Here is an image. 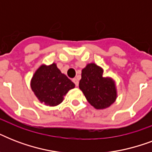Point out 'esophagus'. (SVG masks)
I'll list each match as a JSON object with an SVG mask.
<instances>
[{
    "label": "esophagus",
    "mask_w": 152,
    "mask_h": 152,
    "mask_svg": "<svg viewBox=\"0 0 152 152\" xmlns=\"http://www.w3.org/2000/svg\"><path fill=\"white\" fill-rule=\"evenodd\" d=\"M72 81L74 82V83L76 84V86H78L79 85V80L77 78H74L73 80H72Z\"/></svg>",
    "instance_id": "34e87169"
}]
</instances>
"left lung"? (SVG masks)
<instances>
[{"label": "left lung", "mask_w": 152, "mask_h": 152, "mask_svg": "<svg viewBox=\"0 0 152 152\" xmlns=\"http://www.w3.org/2000/svg\"><path fill=\"white\" fill-rule=\"evenodd\" d=\"M103 72L102 67L89 63L82 69L79 83L88 102L96 110L108 108L118 97L115 81L110 76H103Z\"/></svg>", "instance_id": "8db88e82"}]
</instances>
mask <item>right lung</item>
Instances as JSON below:
<instances>
[{"label": "right lung", "instance_id": "1", "mask_svg": "<svg viewBox=\"0 0 152 152\" xmlns=\"http://www.w3.org/2000/svg\"><path fill=\"white\" fill-rule=\"evenodd\" d=\"M31 88L40 102L56 106L63 102L69 90L75 88V83L61 73L56 63L42 64L32 76Z\"/></svg>", "mask_w": 152, "mask_h": 152}]
</instances>
